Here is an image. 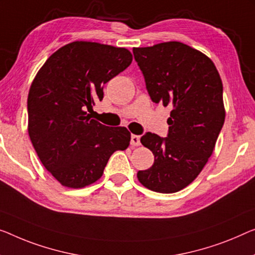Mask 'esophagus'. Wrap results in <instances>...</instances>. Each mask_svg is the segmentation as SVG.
Returning <instances> with one entry per match:
<instances>
[{"instance_id":"34e87169","label":"esophagus","mask_w":255,"mask_h":255,"mask_svg":"<svg viewBox=\"0 0 255 255\" xmlns=\"http://www.w3.org/2000/svg\"><path fill=\"white\" fill-rule=\"evenodd\" d=\"M130 144L132 146H138L140 144V140H139V136L137 135H131L130 137Z\"/></svg>"}]
</instances>
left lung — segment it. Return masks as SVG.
<instances>
[{
    "instance_id": "obj_1",
    "label": "left lung",
    "mask_w": 255,
    "mask_h": 255,
    "mask_svg": "<svg viewBox=\"0 0 255 255\" xmlns=\"http://www.w3.org/2000/svg\"><path fill=\"white\" fill-rule=\"evenodd\" d=\"M132 52L151 100L172 106L168 136L146 132L140 138L154 162L138 170L137 178L152 191L177 192L199 175L214 151L226 118L222 80L210 57L177 41Z\"/></svg>"
}]
</instances>
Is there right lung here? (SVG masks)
Instances as JSON below:
<instances>
[{
  "label": "right lung",
  "instance_id": "right-lung-1",
  "mask_svg": "<svg viewBox=\"0 0 255 255\" xmlns=\"http://www.w3.org/2000/svg\"><path fill=\"white\" fill-rule=\"evenodd\" d=\"M131 60L126 48L74 41L55 51L34 78L28 135L42 165L63 187L95 183L113 152L128 147L126 127H106L87 111L103 100L105 83Z\"/></svg>",
  "mask_w": 255,
  "mask_h": 255
}]
</instances>
